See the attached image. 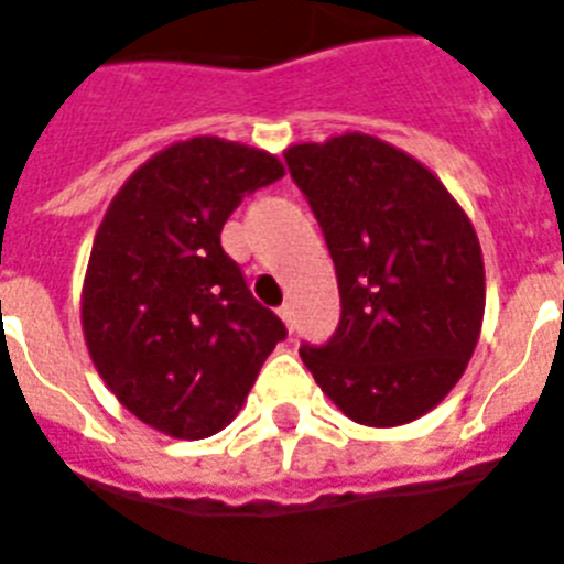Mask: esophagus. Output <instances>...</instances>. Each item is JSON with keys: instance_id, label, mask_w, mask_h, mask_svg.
<instances>
[{"instance_id": "obj_1", "label": "esophagus", "mask_w": 564, "mask_h": 564, "mask_svg": "<svg viewBox=\"0 0 564 564\" xmlns=\"http://www.w3.org/2000/svg\"><path fill=\"white\" fill-rule=\"evenodd\" d=\"M278 315H281V321L292 329V324H295V310H292V304H283L281 310H278Z\"/></svg>"}]
</instances>
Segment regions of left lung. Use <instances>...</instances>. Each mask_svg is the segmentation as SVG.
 <instances>
[{
	"instance_id": "obj_1",
	"label": "left lung",
	"mask_w": 564,
	"mask_h": 564,
	"mask_svg": "<svg viewBox=\"0 0 564 564\" xmlns=\"http://www.w3.org/2000/svg\"><path fill=\"white\" fill-rule=\"evenodd\" d=\"M324 229L340 324L301 347L347 419L399 427L447 399L485 321V260L467 212L413 154L344 131L283 151Z\"/></svg>"
}]
</instances>
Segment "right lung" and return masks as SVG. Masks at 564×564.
Returning a JSON list of instances; mask_svg holds the SVG:
<instances>
[{"mask_svg":"<svg viewBox=\"0 0 564 564\" xmlns=\"http://www.w3.org/2000/svg\"><path fill=\"white\" fill-rule=\"evenodd\" d=\"M283 174L269 151L192 137L145 160L108 203L79 297L85 347L117 401L158 433H220L286 338L220 246L246 194Z\"/></svg>","mask_w":564,"mask_h":564,"instance_id":"obj_1","label":"right lung"}]
</instances>
